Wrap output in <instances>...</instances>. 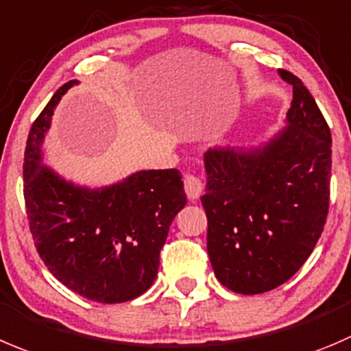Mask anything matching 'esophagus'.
<instances>
[{
  "mask_svg": "<svg viewBox=\"0 0 351 351\" xmlns=\"http://www.w3.org/2000/svg\"><path fill=\"white\" fill-rule=\"evenodd\" d=\"M203 188H205V184H203L202 179L193 176V173H186L184 189H186V195H188V198L191 199V202H195V199L199 198Z\"/></svg>",
  "mask_w": 351,
  "mask_h": 351,
  "instance_id": "obj_1",
  "label": "esophagus"
}]
</instances>
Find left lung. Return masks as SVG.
<instances>
[{"label": "left lung", "instance_id": "8db88e82", "mask_svg": "<svg viewBox=\"0 0 351 351\" xmlns=\"http://www.w3.org/2000/svg\"><path fill=\"white\" fill-rule=\"evenodd\" d=\"M286 128L252 148L203 156L206 250L220 285L258 295L285 285L315 248L329 210L331 131L296 75Z\"/></svg>", "mask_w": 351, "mask_h": 351}]
</instances>
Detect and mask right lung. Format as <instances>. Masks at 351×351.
<instances>
[{"label": "right lung", "mask_w": 351, "mask_h": 351, "mask_svg": "<svg viewBox=\"0 0 351 351\" xmlns=\"http://www.w3.org/2000/svg\"><path fill=\"white\" fill-rule=\"evenodd\" d=\"M53 95L29 132L23 196L34 245L49 272L98 303L138 298L155 281L170 223L186 205L181 172L139 170L115 184L86 188L43 163L41 146L62 96Z\"/></svg>", "instance_id": "right-lung-1"}]
</instances>
